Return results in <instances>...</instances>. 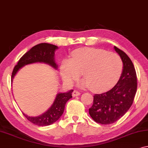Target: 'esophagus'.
Returning <instances> with one entry per match:
<instances>
[{
    "label": "esophagus",
    "instance_id": "34e87169",
    "mask_svg": "<svg viewBox=\"0 0 148 148\" xmlns=\"http://www.w3.org/2000/svg\"><path fill=\"white\" fill-rule=\"evenodd\" d=\"M80 95V92H79L76 90H74V91L72 92V96L73 97H76V96H78Z\"/></svg>",
    "mask_w": 148,
    "mask_h": 148
}]
</instances>
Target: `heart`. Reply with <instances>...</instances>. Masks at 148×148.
<instances>
[{"label": "heart", "instance_id": "b5f03b06", "mask_svg": "<svg viewBox=\"0 0 148 148\" xmlns=\"http://www.w3.org/2000/svg\"><path fill=\"white\" fill-rule=\"evenodd\" d=\"M123 69L120 57L113 52L98 48H79L72 52L70 60L62 61L60 73L64 81L72 85L82 72L83 86L102 92L118 82Z\"/></svg>", "mask_w": 148, "mask_h": 148}]
</instances>
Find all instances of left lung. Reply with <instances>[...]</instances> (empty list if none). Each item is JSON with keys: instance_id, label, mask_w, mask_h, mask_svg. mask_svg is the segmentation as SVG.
Instances as JSON below:
<instances>
[{"instance_id": "obj_1", "label": "left lung", "mask_w": 148, "mask_h": 148, "mask_svg": "<svg viewBox=\"0 0 148 148\" xmlns=\"http://www.w3.org/2000/svg\"><path fill=\"white\" fill-rule=\"evenodd\" d=\"M123 62V71L118 83L104 93L95 94L89 114L96 122L103 125L116 122L126 113L137 91V76L129 56L114 46Z\"/></svg>"}]
</instances>
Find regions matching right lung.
<instances>
[{"mask_svg":"<svg viewBox=\"0 0 148 148\" xmlns=\"http://www.w3.org/2000/svg\"><path fill=\"white\" fill-rule=\"evenodd\" d=\"M58 47L56 46L50 45L48 43H41L32 47L29 51L26 52L23 56L20 58L17 64L13 69L11 81L15 74L18 71L20 68L23 66L34 62H44L52 66L54 68H56L58 66L55 63L54 56V51ZM73 90L66 92V93L58 94L55 99L52 106L42 115L37 117H30L25 115V118L30 122L39 126H46L51 125L60 118L64 110L65 105L70 98H72V94Z\"/></svg>","mask_w":148,"mask_h":148,"instance_id":"right-lung-1","label":"right lung"}]
</instances>
